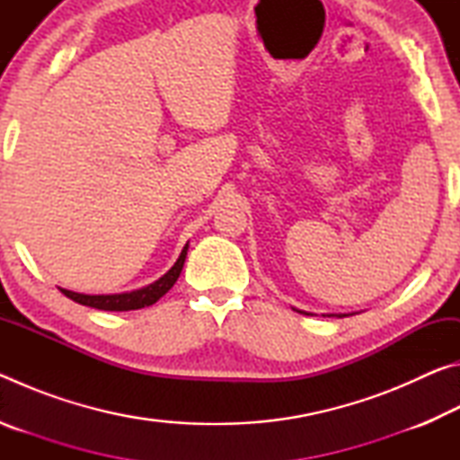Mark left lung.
I'll return each instance as SVG.
<instances>
[{
	"mask_svg": "<svg viewBox=\"0 0 460 460\" xmlns=\"http://www.w3.org/2000/svg\"><path fill=\"white\" fill-rule=\"evenodd\" d=\"M292 310H296V313H300V314L313 316V313H306V310H298V308H294V306H292ZM323 316H339V318H342V316H349V314H323Z\"/></svg>",
	"mask_w": 460,
	"mask_h": 460,
	"instance_id": "8db88e82",
	"label": "left lung"
}]
</instances>
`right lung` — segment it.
Segmentation results:
<instances>
[{
    "label": "right lung",
    "instance_id": "right-lung-1",
    "mask_svg": "<svg viewBox=\"0 0 460 460\" xmlns=\"http://www.w3.org/2000/svg\"><path fill=\"white\" fill-rule=\"evenodd\" d=\"M186 252H189V243L182 247V252L174 261V266L170 268L164 276L158 278L152 284L139 288V290L121 292V294H81V292H73V290H65V288H60V292L68 296L71 300L79 302L83 306H91L97 310H111V313H123V310H137V308L152 306L176 284V279L184 268Z\"/></svg>",
    "mask_w": 460,
    "mask_h": 460
}]
</instances>
